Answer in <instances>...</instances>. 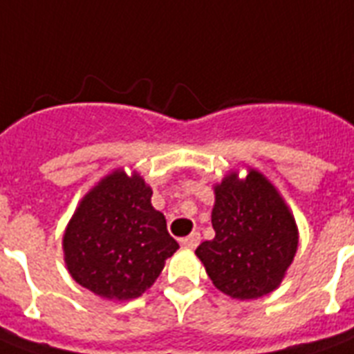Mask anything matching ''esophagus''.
<instances>
[{"label": "esophagus", "instance_id": "esophagus-1", "mask_svg": "<svg viewBox=\"0 0 354 354\" xmlns=\"http://www.w3.org/2000/svg\"><path fill=\"white\" fill-rule=\"evenodd\" d=\"M198 242H201V233L194 232V233H192V235L184 236L183 241H180V244H183L184 248H189V250H195V248L198 246Z\"/></svg>", "mask_w": 354, "mask_h": 354}]
</instances>
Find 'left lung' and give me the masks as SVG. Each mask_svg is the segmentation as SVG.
<instances>
[{
	"instance_id": "obj_1",
	"label": "left lung",
	"mask_w": 354,
	"mask_h": 354,
	"mask_svg": "<svg viewBox=\"0 0 354 354\" xmlns=\"http://www.w3.org/2000/svg\"><path fill=\"white\" fill-rule=\"evenodd\" d=\"M215 236L195 250L223 293L250 300L271 293L284 279L299 246L293 215L264 175L250 170L215 186Z\"/></svg>"
}]
</instances>
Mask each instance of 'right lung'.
<instances>
[{
	"label": "right lung",
	"instance_id": "add662e5",
	"mask_svg": "<svg viewBox=\"0 0 354 354\" xmlns=\"http://www.w3.org/2000/svg\"><path fill=\"white\" fill-rule=\"evenodd\" d=\"M139 175L113 171L84 195L68 223L63 250L72 279L110 300L137 299L179 250L153 209Z\"/></svg>",
	"mask_w": 354,
	"mask_h": 354
}]
</instances>
